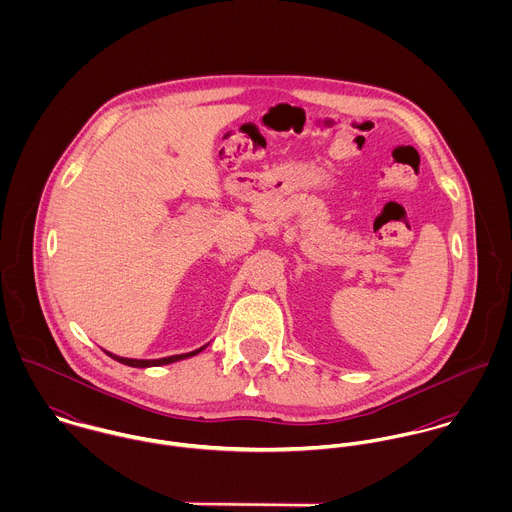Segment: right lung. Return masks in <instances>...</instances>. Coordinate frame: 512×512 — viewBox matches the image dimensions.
I'll use <instances>...</instances> for the list:
<instances>
[{
	"label": "right lung",
	"mask_w": 512,
	"mask_h": 512,
	"mask_svg": "<svg viewBox=\"0 0 512 512\" xmlns=\"http://www.w3.org/2000/svg\"><path fill=\"white\" fill-rule=\"evenodd\" d=\"M205 347H207V345H205ZM205 347H201V349H197V351H191V353H185V355H173V357H163V359H153V361H146V359H126V357L112 355V353H108V351H104V353H106L108 357H112L114 361L122 363V365L136 366V368H147V366L169 365V363H177V361L189 359V357H193V355L201 353Z\"/></svg>",
	"instance_id": "1"
}]
</instances>
